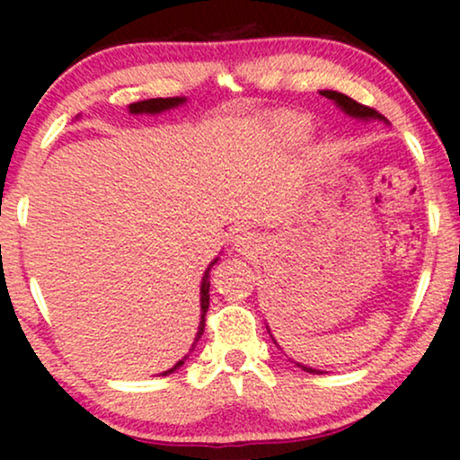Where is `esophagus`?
Returning a JSON list of instances; mask_svg holds the SVG:
<instances>
[{
	"mask_svg": "<svg viewBox=\"0 0 460 460\" xmlns=\"http://www.w3.org/2000/svg\"><path fill=\"white\" fill-rule=\"evenodd\" d=\"M232 247H234L238 253L249 255L257 249V238L251 232H238V234L232 238Z\"/></svg>",
	"mask_w": 460,
	"mask_h": 460,
	"instance_id": "1",
	"label": "esophagus"
}]
</instances>
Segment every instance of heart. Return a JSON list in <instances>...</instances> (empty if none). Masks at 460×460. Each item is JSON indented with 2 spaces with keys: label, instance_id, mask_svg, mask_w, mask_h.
Segmentation results:
<instances>
[{
  "label": "heart",
  "instance_id": "1",
  "mask_svg": "<svg viewBox=\"0 0 460 460\" xmlns=\"http://www.w3.org/2000/svg\"><path fill=\"white\" fill-rule=\"evenodd\" d=\"M307 131V123L304 117L295 115V112H282L274 121V134L282 142L299 140Z\"/></svg>",
  "mask_w": 460,
  "mask_h": 460
}]
</instances>
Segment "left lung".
I'll list each match as a JSON object with an SVG mask.
<instances>
[{
    "label": "left lung",
    "mask_w": 460,
    "mask_h": 460,
    "mask_svg": "<svg viewBox=\"0 0 460 460\" xmlns=\"http://www.w3.org/2000/svg\"><path fill=\"white\" fill-rule=\"evenodd\" d=\"M323 93L324 98H329V100H332V102H335L339 109H341L345 115H349L351 119H360V121H383V123H387V119L381 115V112H376L375 109H368V106H364V104H360V102H356V100H351L349 96H345V93H341V92H332V90H323L320 92ZM268 329V332H270V326H266ZM270 337H272V332H270ZM272 341L276 343V339L272 337ZM279 345V343H276ZM280 348V345H279ZM295 367H299L301 370H305V373H312V375H323V370H316V368H312V367H305V364H301V362H295Z\"/></svg>",
    "instance_id": "1"
}]
</instances>
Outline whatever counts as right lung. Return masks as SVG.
I'll use <instances>...</instances> for the list:
<instances>
[{
  "label": "right lung",
  "instance_id": "right-lung-1",
  "mask_svg": "<svg viewBox=\"0 0 460 460\" xmlns=\"http://www.w3.org/2000/svg\"><path fill=\"white\" fill-rule=\"evenodd\" d=\"M184 102H186L184 96L150 98V100H140V102L129 104V112H131V115H159V112H165L169 109H175V106H180V104H184ZM217 260H219V257H216V260L209 263V268H207L205 274H203V280H200V323H199V331H197V337H194V343H192L190 351H194V348H197V341H199L200 335H203V331H205V314H207V310H209V287H211L209 285V279H211L209 272H211V268L217 263ZM188 356H190V354H186L180 362H175L172 368L165 370V373H161V376H167V375L175 373V370H178L181 364L188 360Z\"/></svg>",
  "mask_w": 460,
  "mask_h": 460
}]
</instances>
